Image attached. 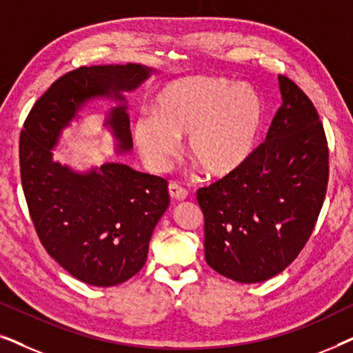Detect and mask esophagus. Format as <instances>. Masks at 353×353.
<instances>
[{
  "mask_svg": "<svg viewBox=\"0 0 353 353\" xmlns=\"http://www.w3.org/2000/svg\"><path fill=\"white\" fill-rule=\"evenodd\" d=\"M168 192H170L172 199L175 201H185L188 197V191L180 185H176V183H170V185H168Z\"/></svg>",
  "mask_w": 353,
  "mask_h": 353,
  "instance_id": "34e87169",
  "label": "esophagus"
}]
</instances>
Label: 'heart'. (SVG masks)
Wrapping results in <instances>:
<instances>
[{
    "mask_svg": "<svg viewBox=\"0 0 353 353\" xmlns=\"http://www.w3.org/2000/svg\"><path fill=\"white\" fill-rule=\"evenodd\" d=\"M154 115L134 122L133 138L152 170H165L186 137L190 157L210 176H228L243 168L257 146L267 108L250 85L223 77H190L159 91Z\"/></svg>",
    "mask_w": 353,
    "mask_h": 353,
    "instance_id": "b5f03b06",
    "label": "heart"
}]
</instances>
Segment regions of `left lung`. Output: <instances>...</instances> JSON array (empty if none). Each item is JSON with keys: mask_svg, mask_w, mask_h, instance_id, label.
Masks as SVG:
<instances>
[{"mask_svg": "<svg viewBox=\"0 0 353 353\" xmlns=\"http://www.w3.org/2000/svg\"><path fill=\"white\" fill-rule=\"evenodd\" d=\"M283 104L248 163L197 191L205 262L238 283L281 273L307 244L330 178L325 128L308 96L279 75Z\"/></svg>", "mask_w": 353, "mask_h": 353, "instance_id": "obj_1", "label": "left lung"}]
</instances>
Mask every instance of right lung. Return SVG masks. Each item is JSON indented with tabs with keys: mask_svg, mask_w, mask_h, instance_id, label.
Returning <instances> with one entry per match:
<instances>
[{
	"mask_svg": "<svg viewBox=\"0 0 353 353\" xmlns=\"http://www.w3.org/2000/svg\"><path fill=\"white\" fill-rule=\"evenodd\" d=\"M139 64L80 67L62 75L33 104L21 132V180L30 219L46 252L91 286H115L146 263L149 241L170 197L161 176L105 162L86 173L52 161L51 149L79 109L93 98L119 101L104 125L117 149H132L123 91L151 75Z\"/></svg>",
	"mask_w": 353,
	"mask_h": 353,
	"instance_id": "right-lung-1",
	"label": "right lung"
}]
</instances>
